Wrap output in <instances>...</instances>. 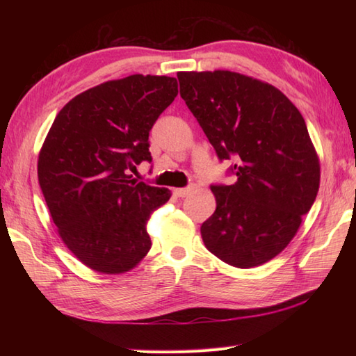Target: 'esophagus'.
Segmentation results:
<instances>
[{"label": "esophagus", "instance_id": "obj_1", "mask_svg": "<svg viewBox=\"0 0 356 356\" xmlns=\"http://www.w3.org/2000/svg\"><path fill=\"white\" fill-rule=\"evenodd\" d=\"M172 193L174 195H177V197H186L188 194L193 193V188H174Z\"/></svg>", "mask_w": 356, "mask_h": 356}]
</instances>
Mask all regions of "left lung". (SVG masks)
Wrapping results in <instances>:
<instances>
[{
	"instance_id": "left-lung-1",
	"label": "left lung",
	"mask_w": 356,
	"mask_h": 356,
	"mask_svg": "<svg viewBox=\"0 0 356 356\" xmlns=\"http://www.w3.org/2000/svg\"><path fill=\"white\" fill-rule=\"evenodd\" d=\"M180 96L234 185H213L200 234L231 266L266 263L289 245L320 188V161L298 108L274 86L229 70L179 72Z\"/></svg>"
}]
</instances>
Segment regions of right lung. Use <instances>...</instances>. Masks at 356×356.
<instances>
[{"label":"right lung","mask_w":356,"mask_h":356,"mask_svg":"<svg viewBox=\"0 0 356 356\" xmlns=\"http://www.w3.org/2000/svg\"><path fill=\"white\" fill-rule=\"evenodd\" d=\"M176 96V78L131 74L74 96L53 120L38 180L59 237L87 268L122 274L148 254L147 222L171 191L128 170L151 162L149 130Z\"/></svg>","instance_id":"add662e5"}]
</instances>
